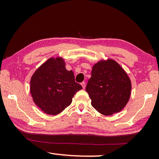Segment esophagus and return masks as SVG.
<instances>
[{
  "label": "esophagus",
  "instance_id": "34e87169",
  "mask_svg": "<svg viewBox=\"0 0 159 159\" xmlns=\"http://www.w3.org/2000/svg\"><path fill=\"white\" fill-rule=\"evenodd\" d=\"M81 85H82V87H83V89H84V88H85V86H86V83L85 82H82L81 83Z\"/></svg>",
  "mask_w": 159,
  "mask_h": 159
}]
</instances>
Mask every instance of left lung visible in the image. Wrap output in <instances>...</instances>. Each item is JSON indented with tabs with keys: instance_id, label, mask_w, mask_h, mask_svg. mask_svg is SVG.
Returning a JSON list of instances; mask_svg holds the SVG:
<instances>
[{
	"instance_id": "8db88e82",
	"label": "left lung",
	"mask_w": 159,
	"mask_h": 159,
	"mask_svg": "<svg viewBox=\"0 0 159 159\" xmlns=\"http://www.w3.org/2000/svg\"><path fill=\"white\" fill-rule=\"evenodd\" d=\"M85 90L94 108L102 114L109 116L121 111L128 103L131 82L115 61H100L93 66Z\"/></svg>"
}]
</instances>
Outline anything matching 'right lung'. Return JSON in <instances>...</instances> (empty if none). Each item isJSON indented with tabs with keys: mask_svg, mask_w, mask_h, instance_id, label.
<instances>
[{
	"mask_svg": "<svg viewBox=\"0 0 159 159\" xmlns=\"http://www.w3.org/2000/svg\"><path fill=\"white\" fill-rule=\"evenodd\" d=\"M82 86L67 71L62 59L50 58L38 69L31 79L30 91L35 104L47 114L57 115L69 106Z\"/></svg>",
	"mask_w": 159,
	"mask_h": 159,
	"instance_id": "1",
	"label": "right lung"
}]
</instances>
